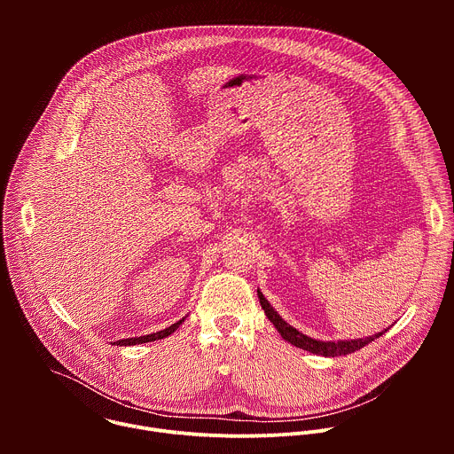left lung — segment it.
<instances>
[{
	"label": "left lung",
	"mask_w": 454,
	"mask_h": 454,
	"mask_svg": "<svg viewBox=\"0 0 454 454\" xmlns=\"http://www.w3.org/2000/svg\"><path fill=\"white\" fill-rule=\"evenodd\" d=\"M256 294H258V300H261V305L268 316V319L273 323L275 329L280 333V336L301 348V350H307L310 354H316V356H323V357H340V356H347V354H352L356 350H361L364 345L372 343L373 340H377L379 336H382L387 329L373 334V336H368V338H357V340H338V341H319V340H314L300 331H296L293 325H289V323L271 307V303L264 298V294L261 293V289H256Z\"/></svg>",
	"instance_id": "obj_1"
}]
</instances>
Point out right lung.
<instances>
[{"instance_id":"add662e5","label":"right lung","mask_w":454,"mask_h":454,"mask_svg":"<svg viewBox=\"0 0 454 454\" xmlns=\"http://www.w3.org/2000/svg\"><path fill=\"white\" fill-rule=\"evenodd\" d=\"M186 317V316H184ZM184 317L183 319H179V321H176L174 325H170V327H167V329H163V331H160V333H153V334H145V336H140V338H127V340H118V341H114L113 345H120V347H131V345H140V343H149V341H156V340H163V338H167V336H170L174 331H177V327L181 325V323L184 321Z\"/></svg>"}]
</instances>
